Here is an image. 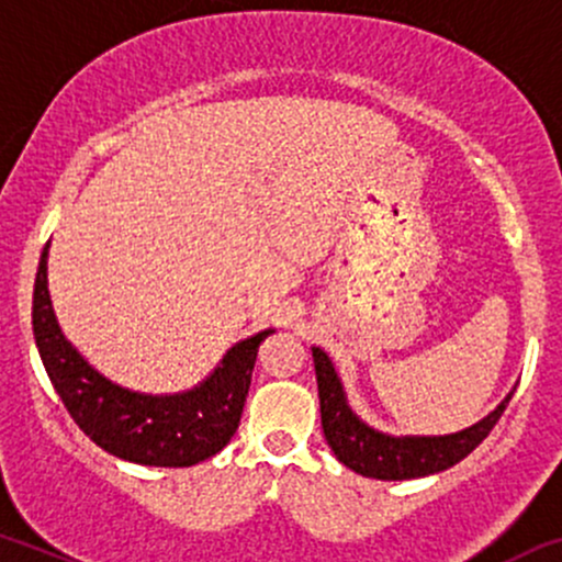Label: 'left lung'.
Masks as SVG:
<instances>
[{"label": "left lung", "instance_id": "8db88e82", "mask_svg": "<svg viewBox=\"0 0 562 562\" xmlns=\"http://www.w3.org/2000/svg\"><path fill=\"white\" fill-rule=\"evenodd\" d=\"M312 357L314 373H317L319 416H323V431L330 451L338 456L344 467L375 480L427 477V474L459 464L491 435L502 413L507 411L512 394H515L509 392L483 422L472 424L470 429L456 431V435L392 437L368 427L362 418H357V413H351L330 357L319 347H312Z\"/></svg>", "mask_w": 562, "mask_h": 562}]
</instances>
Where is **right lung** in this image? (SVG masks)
I'll return each instance as SVG.
<instances>
[{
    "mask_svg": "<svg viewBox=\"0 0 562 562\" xmlns=\"http://www.w3.org/2000/svg\"><path fill=\"white\" fill-rule=\"evenodd\" d=\"M47 248L50 243L36 269L31 325L45 371L77 427L103 451L133 464L191 467L218 453L239 427L258 344L271 330L234 344L218 368L189 392L122 390L88 366L60 333L47 291Z\"/></svg>",
    "mask_w": 562,
    "mask_h": 562,
    "instance_id": "right-lung-1",
    "label": "right lung"
}]
</instances>
